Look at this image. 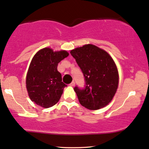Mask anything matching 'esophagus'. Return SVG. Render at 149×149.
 I'll return each mask as SVG.
<instances>
[{"label":"esophagus","instance_id":"1","mask_svg":"<svg viewBox=\"0 0 149 149\" xmlns=\"http://www.w3.org/2000/svg\"><path fill=\"white\" fill-rule=\"evenodd\" d=\"M69 85H70L71 86H75V82L74 81H73V82H71V83L69 84Z\"/></svg>","mask_w":149,"mask_h":149}]
</instances>
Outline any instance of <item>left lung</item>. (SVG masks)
Segmentation results:
<instances>
[{
  "label": "left lung",
  "instance_id": "1",
  "mask_svg": "<svg viewBox=\"0 0 149 149\" xmlns=\"http://www.w3.org/2000/svg\"><path fill=\"white\" fill-rule=\"evenodd\" d=\"M83 73L86 87L74 91L82 106L97 110L111 102L119 83L118 68L111 56L102 49L88 44L70 52Z\"/></svg>",
  "mask_w": 149,
  "mask_h": 149
}]
</instances>
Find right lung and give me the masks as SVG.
I'll return each instance as SVG.
<instances>
[{"label":"right lung","instance_id":"obj_1","mask_svg":"<svg viewBox=\"0 0 149 149\" xmlns=\"http://www.w3.org/2000/svg\"><path fill=\"white\" fill-rule=\"evenodd\" d=\"M69 54L65 50L41 49L33 56L26 76V87L30 100L43 108H49L59 101L64 88L58 63Z\"/></svg>","mask_w":149,"mask_h":149}]
</instances>
